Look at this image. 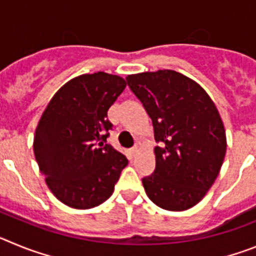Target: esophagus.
<instances>
[{"instance_id":"esophagus-1","label":"esophagus","mask_w":256,"mask_h":256,"mask_svg":"<svg viewBox=\"0 0 256 256\" xmlns=\"http://www.w3.org/2000/svg\"><path fill=\"white\" fill-rule=\"evenodd\" d=\"M137 152H138V148H137V146H134V148H130V155L132 156L137 155Z\"/></svg>"}]
</instances>
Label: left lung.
Wrapping results in <instances>:
<instances>
[{
  "instance_id": "1",
  "label": "left lung",
  "mask_w": 256,
  "mask_h": 256,
  "mask_svg": "<svg viewBox=\"0 0 256 256\" xmlns=\"http://www.w3.org/2000/svg\"><path fill=\"white\" fill-rule=\"evenodd\" d=\"M152 120L155 170L142 178L159 208L183 212L202 200L224 160L227 140L216 105L200 84L174 70L126 76Z\"/></svg>"
}]
</instances>
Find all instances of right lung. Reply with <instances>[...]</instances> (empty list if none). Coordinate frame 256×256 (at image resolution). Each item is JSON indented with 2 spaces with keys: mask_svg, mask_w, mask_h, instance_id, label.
Instances as JSON below:
<instances>
[{
  "mask_svg": "<svg viewBox=\"0 0 256 256\" xmlns=\"http://www.w3.org/2000/svg\"><path fill=\"white\" fill-rule=\"evenodd\" d=\"M122 76L97 72L73 78L54 94L36 128V160L51 192L74 209H91L114 192L128 164L106 144L108 110L126 88Z\"/></svg>",
  "mask_w": 256,
  "mask_h": 256,
  "instance_id": "right-lung-1",
  "label": "right lung"
}]
</instances>
